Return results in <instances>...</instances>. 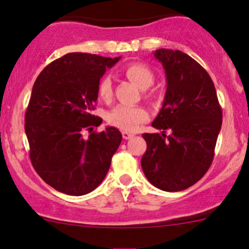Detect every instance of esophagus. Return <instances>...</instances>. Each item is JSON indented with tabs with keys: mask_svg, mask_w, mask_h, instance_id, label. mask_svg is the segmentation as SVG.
<instances>
[{
	"mask_svg": "<svg viewBox=\"0 0 249 249\" xmlns=\"http://www.w3.org/2000/svg\"><path fill=\"white\" fill-rule=\"evenodd\" d=\"M122 135H123V139H124V140H129V139H131L132 136H134L131 132H127V131H123Z\"/></svg>",
	"mask_w": 249,
	"mask_h": 249,
	"instance_id": "esophagus-1",
	"label": "esophagus"
}]
</instances>
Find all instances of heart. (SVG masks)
Here are the masks:
<instances>
[{
	"label": "heart",
	"instance_id": "heart-1",
	"mask_svg": "<svg viewBox=\"0 0 249 249\" xmlns=\"http://www.w3.org/2000/svg\"><path fill=\"white\" fill-rule=\"evenodd\" d=\"M124 74L129 80L141 89H148L152 87L155 80L154 72L148 65L143 62H131L124 67ZM97 94L105 102H109L113 96V84L109 76H104L97 84ZM144 97L147 100L153 99V94L145 92ZM148 119V113L142 107L118 106L110 112L108 123L113 126L123 130V131H134L141 123Z\"/></svg>",
	"mask_w": 249,
	"mask_h": 249
}]
</instances>
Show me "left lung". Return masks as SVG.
<instances>
[{
    "mask_svg": "<svg viewBox=\"0 0 249 249\" xmlns=\"http://www.w3.org/2000/svg\"><path fill=\"white\" fill-rule=\"evenodd\" d=\"M154 56L167 80L164 105L152 123L162 132L142 135L147 150L141 165L154 187L180 192L210 169L223 113L214 84L199 62L180 50L158 49Z\"/></svg>",
    "mask_w": 249,
    "mask_h": 249,
    "instance_id": "left-lung-1",
    "label": "left lung"
}]
</instances>
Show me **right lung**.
I'll return each mask as SVG.
<instances>
[{"label": "right lung", "instance_id": "obj_1", "mask_svg": "<svg viewBox=\"0 0 249 249\" xmlns=\"http://www.w3.org/2000/svg\"><path fill=\"white\" fill-rule=\"evenodd\" d=\"M119 57L69 53L39 73L25 113L30 159L39 177L60 193L80 196L99 187L122 134L113 126L91 132L101 118L92 114L97 84Z\"/></svg>", "mask_w": 249, "mask_h": 249}]
</instances>
